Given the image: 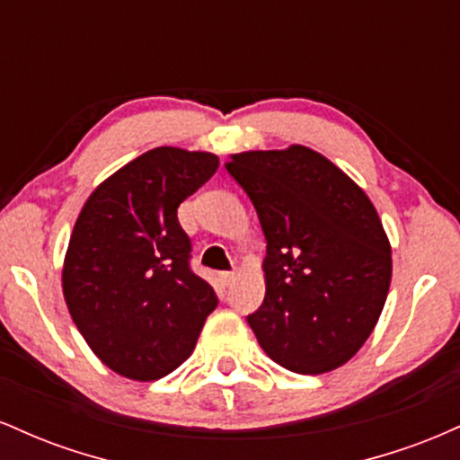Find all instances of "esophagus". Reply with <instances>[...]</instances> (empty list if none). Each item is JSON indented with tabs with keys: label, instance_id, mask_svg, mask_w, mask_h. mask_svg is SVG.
I'll use <instances>...</instances> for the list:
<instances>
[{
	"label": "esophagus",
	"instance_id": "obj_1",
	"mask_svg": "<svg viewBox=\"0 0 460 460\" xmlns=\"http://www.w3.org/2000/svg\"><path fill=\"white\" fill-rule=\"evenodd\" d=\"M237 272L235 270H229V272H220V281H223L225 285H231L235 281Z\"/></svg>",
	"mask_w": 460,
	"mask_h": 460
}]
</instances>
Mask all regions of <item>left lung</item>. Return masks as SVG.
<instances>
[{"label": "left lung", "mask_w": 460, "mask_h": 460, "mask_svg": "<svg viewBox=\"0 0 460 460\" xmlns=\"http://www.w3.org/2000/svg\"><path fill=\"white\" fill-rule=\"evenodd\" d=\"M266 235V298L248 324L272 361L298 374L344 366L376 326L392 246L367 194L318 151H244L226 162Z\"/></svg>", "instance_id": "8db88e82"}]
</instances>
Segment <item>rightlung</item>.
I'll return each instance as SVG.
<instances>
[{"mask_svg": "<svg viewBox=\"0 0 460 460\" xmlns=\"http://www.w3.org/2000/svg\"><path fill=\"white\" fill-rule=\"evenodd\" d=\"M218 164L208 151L157 146L99 183L77 216L62 292L86 344L120 376L171 374L218 305L190 270V237L177 220L181 200Z\"/></svg>", "mask_w": 460, "mask_h": 460, "instance_id": "obj_1", "label": "right lung"}]
</instances>
